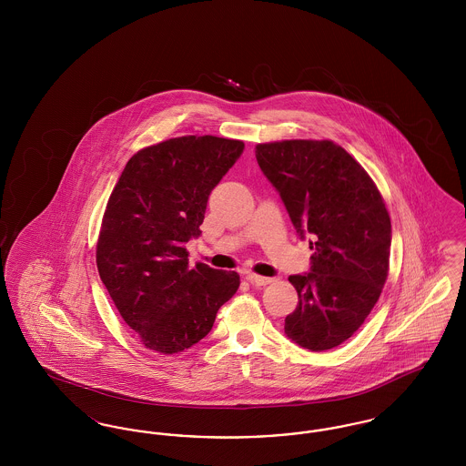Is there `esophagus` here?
Returning <instances> with one entry per match:
<instances>
[{
	"instance_id": "esophagus-1",
	"label": "esophagus",
	"mask_w": 466,
	"mask_h": 466,
	"mask_svg": "<svg viewBox=\"0 0 466 466\" xmlns=\"http://www.w3.org/2000/svg\"><path fill=\"white\" fill-rule=\"evenodd\" d=\"M246 279H248L251 285H255V287H266V285L274 281L272 278L258 276V274H253V272H248V274H246Z\"/></svg>"
}]
</instances>
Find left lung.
<instances>
[{"mask_svg": "<svg viewBox=\"0 0 466 466\" xmlns=\"http://www.w3.org/2000/svg\"><path fill=\"white\" fill-rule=\"evenodd\" d=\"M257 160L300 238L314 243L310 272L289 276L299 304L285 333L327 351L363 325L388 279L391 220L369 173L330 139L260 143Z\"/></svg>", "mask_w": 466, "mask_h": 466, "instance_id": "obj_1", "label": "left lung"}]
</instances>
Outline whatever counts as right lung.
<instances>
[{
	"label": "right lung",
	"mask_w": 466,
	"mask_h": 466,
	"mask_svg": "<svg viewBox=\"0 0 466 466\" xmlns=\"http://www.w3.org/2000/svg\"><path fill=\"white\" fill-rule=\"evenodd\" d=\"M243 150V141L218 136L166 139L134 154L111 192L96 264L147 350L192 348L239 289L234 270L188 266L185 243L199 236L211 190Z\"/></svg>",
	"instance_id": "add662e5"
}]
</instances>
